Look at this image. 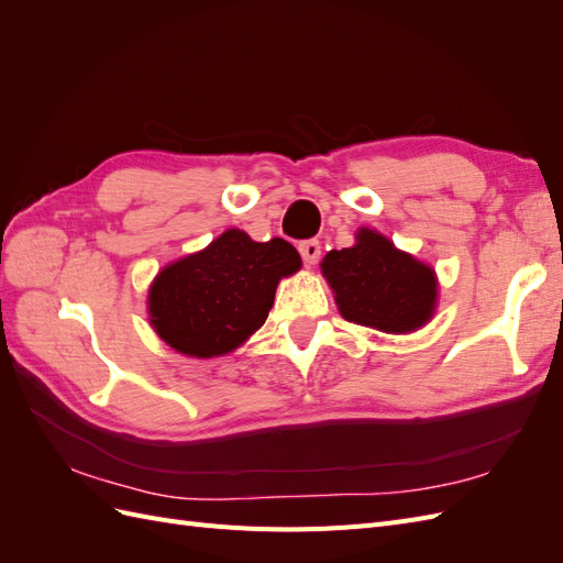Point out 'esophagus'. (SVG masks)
<instances>
[{"label": "esophagus", "mask_w": 563, "mask_h": 563, "mask_svg": "<svg viewBox=\"0 0 563 563\" xmlns=\"http://www.w3.org/2000/svg\"><path fill=\"white\" fill-rule=\"evenodd\" d=\"M298 251H300V255H302V261H305V263H308V265H314V263L319 261V255H321V244H319L317 240H308V242H300Z\"/></svg>", "instance_id": "obj_1"}]
</instances>
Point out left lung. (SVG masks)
Instances as JSON below:
<instances>
[{
	"label": "left lung",
	"mask_w": 563,
	"mask_h": 563,
	"mask_svg": "<svg viewBox=\"0 0 563 563\" xmlns=\"http://www.w3.org/2000/svg\"><path fill=\"white\" fill-rule=\"evenodd\" d=\"M338 310L347 321L387 333L422 327L434 312V272L373 230H360L352 249L329 251L321 263Z\"/></svg>",
	"instance_id": "1"
}]
</instances>
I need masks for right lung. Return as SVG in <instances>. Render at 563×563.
<instances>
[{"mask_svg":"<svg viewBox=\"0 0 563 563\" xmlns=\"http://www.w3.org/2000/svg\"><path fill=\"white\" fill-rule=\"evenodd\" d=\"M298 269L300 255L286 240L253 242L228 230L159 272L150 288V321L183 354H225L263 327L279 279Z\"/></svg>","mask_w":563,"mask_h":563,"instance_id":"add662e5","label":"right lung"}]
</instances>
